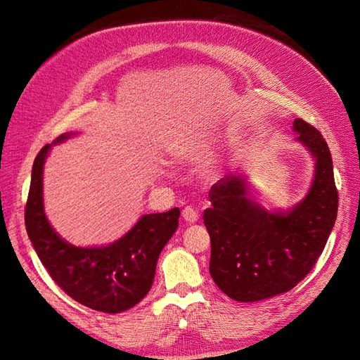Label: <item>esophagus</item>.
<instances>
[{
	"instance_id": "1",
	"label": "esophagus",
	"mask_w": 360,
	"mask_h": 360,
	"mask_svg": "<svg viewBox=\"0 0 360 360\" xmlns=\"http://www.w3.org/2000/svg\"><path fill=\"white\" fill-rule=\"evenodd\" d=\"M181 216H183V219L186 221V222H189V224H195L198 221V212L193 209V207H184L183 209V212H181Z\"/></svg>"
}]
</instances>
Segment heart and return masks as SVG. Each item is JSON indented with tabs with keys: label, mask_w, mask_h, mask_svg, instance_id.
Segmentation results:
<instances>
[{
	"label": "heart",
	"mask_w": 360,
	"mask_h": 360,
	"mask_svg": "<svg viewBox=\"0 0 360 360\" xmlns=\"http://www.w3.org/2000/svg\"><path fill=\"white\" fill-rule=\"evenodd\" d=\"M205 151L204 150H188L184 156L189 158V159H198V158H204Z\"/></svg>",
	"instance_id": "heart-1"
}]
</instances>
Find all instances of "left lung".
I'll return each instance as SVG.
<instances>
[{"label":"left lung","mask_w":360,"mask_h":360,"mask_svg":"<svg viewBox=\"0 0 360 360\" xmlns=\"http://www.w3.org/2000/svg\"><path fill=\"white\" fill-rule=\"evenodd\" d=\"M297 139L315 158L309 193L290 213H267L249 198L245 181H216L204 210L210 234V275L228 297L257 302L296 287L317 263L338 213V189L328 143L317 129L294 120Z\"/></svg>","instance_id":"obj_1"}]
</instances>
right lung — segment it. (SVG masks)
Returning <instances> with one entry per match:
<instances>
[{
	"label": "right lung",
	"instance_id": "1",
	"mask_svg": "<svg viewBox=\"0 0 360 360\" xmlns=\"http://www.w3.org/2000/svg\"><path fill=\"white\" fill-rule=\"evenodd\" d=\"M49 148L43 147L32 163L25 204L27 233L41 264L68 296L86 308L106 314L134 308L153 285L158 258L177 230L180 209L144 214L110 246L75 248L57 236L43 212L41 174Z\"/></svg>",
	"mask_w": 360,
	"mask_h": 360
}]
</instances>
